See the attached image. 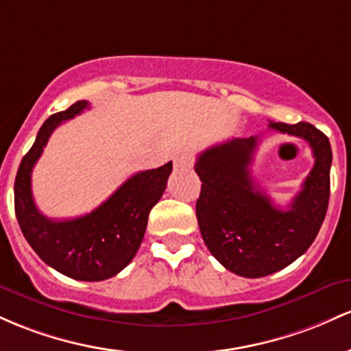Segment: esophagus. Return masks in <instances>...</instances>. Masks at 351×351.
Wrapping results in <instances>:
<instances>
[{
  "label": "esophagus",
  "instance_id": "1",
  "mask_svg": "<svg viewBox=\"0 0 351 351\" xmlns=\"http://www.w3.org/2000/svg\"><path fill=\"white\" fill-rule=\"evenodd\" d=\"M174 165L180 169H191L194 165V157H192L189 152H180L174 157Z\"/></svg>",
  "mask_w": 351,
  "mask_h": 351
}]
</instances>
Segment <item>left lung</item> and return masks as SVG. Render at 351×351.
<instances>
[{
    "label": "left lung",
    "mask_w": 351,
    "mask_h": 351,
    "mask_svg": "<svg viewBox=\"0 0 351 351\" xmlns=\"http://www.w3.org/2000/svg\"><path fill=\"white\" fill-rule=\"evenodd\" d=\"M269 129L306 141L315 165L287 210L258 191L250 164L261 137L230 139L200 152L202 180L195 214L207 249L227 270L258 278L285 269L308 250L324 223L330 199L332 147L308 123H270Z\"/></svg>",
    "instance_id": "8db88e82"
}]
</instances>
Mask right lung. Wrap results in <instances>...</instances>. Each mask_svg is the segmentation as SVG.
I'll use <instances>...</instances> for the list:
<instances>
[{
  "instance_id": "obj_1",
  "label": "right lung",
  "mask_w": 351,
  "mask_h": 351,
  "mask_svg": "<svg viewBox=\"0 0 351 351\" xmlns=\"http://www.w3.org/2000/svg\"><path fill=\"white\" fill-rule=\"evenodd\" d=\"M88 106V101L74 102L41 125L33 147L19 164L14 212L23 235L43 262L66 277L101 282L125 269L139 250L149 212L164 194L172 162L134 174L108 200L82 217L54 220L43 215L31 192V172L54 129Z\"/></svg>"
}]
</instances>
